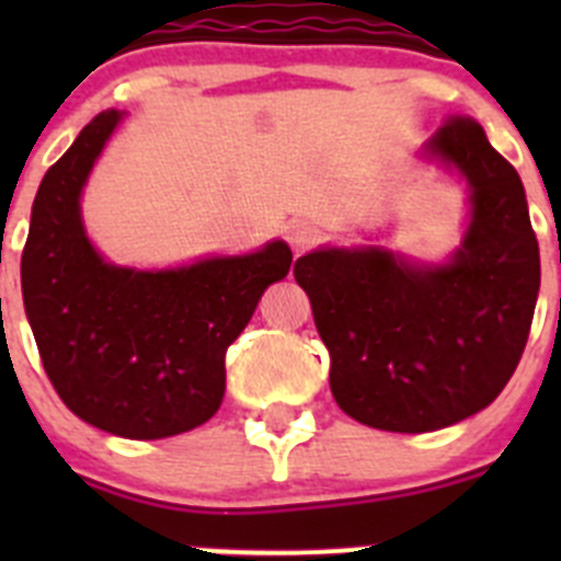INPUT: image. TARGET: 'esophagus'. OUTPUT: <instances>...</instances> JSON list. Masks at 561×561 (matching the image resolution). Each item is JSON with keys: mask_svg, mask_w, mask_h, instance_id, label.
Returning <instances> with one entry per match:
<instances>
[{"mask_svg": "<svg viewBox=\"0 0 561 561\" xmlns=\"http://www.w3.org/2000/svg\"><path fill=\"white\" fill-rule=\"evenodd\" d=\"M317 238H320V230H317L311 221H291L289 230H286V241H289V247L295 250V255H300V252H306L309 247H314Z\"/></svg>", "mask_w": 561, "mask_h": 561, "instance_id": "1", "label": "esophagus"}]
</instances>
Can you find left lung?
<instances>
[{"instance_id": "left-lung-1", "label": "left lung", "mask_w": 561, "mask_h": 561, "mask_svg": "<svg viewBox=\"0 0 561 561\" xmlns=\"http://www.w3.org/2000/svg\"><path fill=\"white\" fill-rule=\"evenodd\" d=\"M427 153L472 187V221L449 264L415 266L374 247L295 264L336 404L388 433H433L489 408L517 370L539 295V244L512 162L466 114L440 123Z\"/></svg>"}]
</instances>
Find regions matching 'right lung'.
<instances>
[{
	"mask_svg": "<svg viewBox=\"0 0 561 561\" xmlns=\"http://www.w3.org/2000/svg\"><path fill=\"white\" fill-rule=\"evenodd\" d=\"M106 108L44 173L22 252V295L38 356L78 419L121 438L199 427L225 399V354L264 289L291 266L272 241L252 255L168 272L106 264L81 225V187L121 123Z\"/></svg>",
	"mask_w": 561,
	"mask_h": 561,
	"instance_id": "1",
	"label": "right lung"
}]
</instances>
